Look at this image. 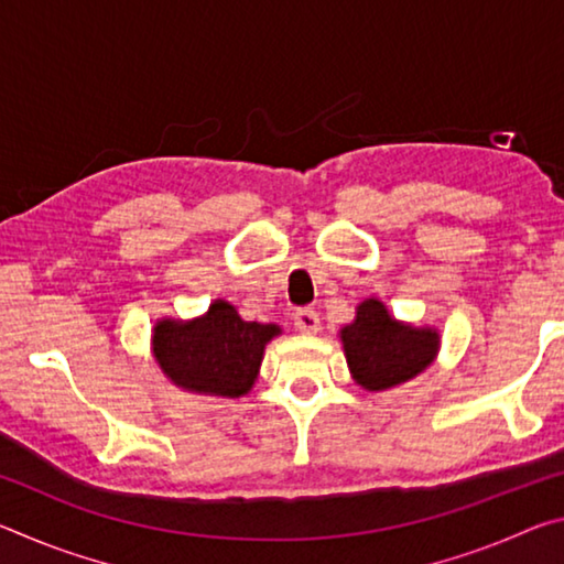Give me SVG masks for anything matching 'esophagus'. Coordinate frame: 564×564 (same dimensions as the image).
<instances>
[{
  "mask_svg": "<svg viewBox=\"0 0 564 564\" xmlns=\"http://www.w3.org/2000/svg\"><path fill=\"white\" fill-rule=\"evenodd\" d=\"M293 326L299 328L301 333H318L321 330V318H318V313L313 311V308H301V311H295V316H293Z\"/></svg>",
  "mask_w": 564,
  "mask_h": 564,
  "instance_id": "esophagus-1",
  "label": "esophagus"
}]
</instances>
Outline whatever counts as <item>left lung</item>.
I'll return each instance as SVG.
<instances>
[{
  "label": "left lung",
  "instance_id": "left-lung-1",
  "mask_svg": "<svg viewBox=\"0 0 564 564\" xmlns=\"http://www.w3.org/2000/svg\"><path fill=\"white\" fill-rule=\"evenodd\" d=\"M338 338L350 378L368 393L408 383L441 350V330L398 321L380 299L360 301L356 318L338 330Z\"/></svg>",
  "mask_w": 564,
  "mask_h": 564
}]
</instances>
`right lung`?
I'll return each mask as SVG.
<instances>
[{
    "label": "right lung",
    "instance_id": "obj_1",
    "mask_svg": "<svg viewBox=\"0 0 564 564\" xmlns=\"http://www.w3.org/2000/svg\"><path fill=\"white\" fill-rule=\"evenodd\" d=\"M281 333L279 323L243 321L234 303L216 299L196 318H159L151 356L184 393L241 398L259 380L265 346Z\"/></svg>",
    "mask_w": 564,
    "mask_h": 564
}]
</instances>
